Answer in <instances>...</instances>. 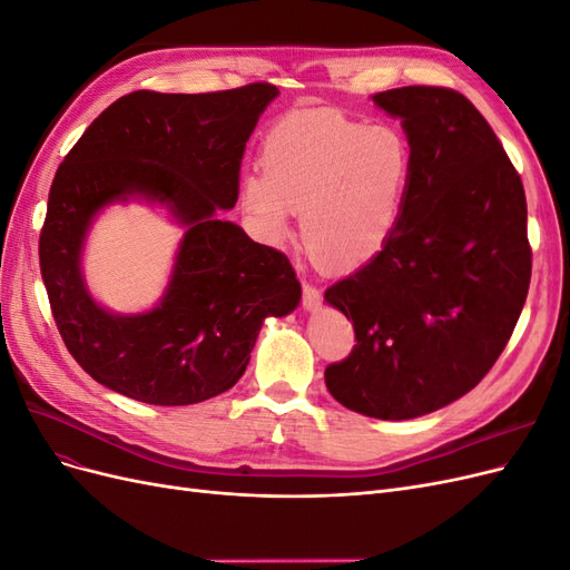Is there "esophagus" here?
<instances>
[{
    "label": "esophagus",
    "instance_id": "1",
    "mask_svg": "<svg viewBox=\"0 0 570 570\" xmlns=\"http://www.w3.org/2000/svg\"><path fill=\"white\" fill-rule=\"evenodd\" d=\"M302 287H304V306L306 308H316L318 304H321V287L318 285H314V283H308L306 278L302 281Z\"/></svg>",
    "mask_w": 570,
    "mask_h": 570
}]
</instances>
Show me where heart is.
I'll list each match as a JSON object with an SVG mask.
<instances>
[{
  "mask_svg": "<svg viewBox=\"0 0 570 570\" xmlns=\"http://www.w3.org/2000/svg\"><path fill=\"white\" fill-rule=\"evenodd\" d=\"M264 174H249L239 202L271 243L302 212L306 247L321 262L350 268L392 237L411 180L413 151L404 130L366 126L333 109L287 114L262 145Z\"/></svg>",
  "mask_w": 570,
  "mask_h": 570,
  "instance_id": "obj_1",
  "label": "heart"
}]
</instances>
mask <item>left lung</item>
I'll list each match as a JSON object with an SVG mask.
<instances>
[{
  "label": "left lung",
  "instance_id": "obj_1",
  "mask_svg": "<svg viewBox=\"0 0 570 570\" xmlns=\"http://www.w3.org/2000/svg\"><path fill=\"white\" fill-rule=\"evenodd\" d=\"M373 101L402 118L413 168L387 245L325 289L356 337L325 387L364 416L404 421L490 373L523 312L532 249L519 170L469 99L409 85Z\"/></svg>",
  "mask_w": 570,
  "mask_h": 570
}]
</instances>
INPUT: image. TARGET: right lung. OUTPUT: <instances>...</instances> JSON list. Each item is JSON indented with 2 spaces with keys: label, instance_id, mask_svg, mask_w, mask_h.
Wrapping results in <instances>:
<instances>
[{
  "label": "right lung",
  "instance_id": "1",
  "mask_svg": "<svg viewBox=\"0 0 570 570\" xmlns=\"http://www.w3.org/2000/svg\"><path fill=\"white\" fill-rule=\"evenodd\" d=\"M271 82L164 95L137 90L101 111L66 154L49 187L40 271L51 316L80 368L130 400L185 406L243 377L266 316L302 299L289 258L230 220L239 164ZM137 191L169 204L188 226L163 304L140 317L99 309L79 278L91 216Z\"/></svg>",
  "mask_w": 570,
  "mask_h": 570
}]
</instances>
